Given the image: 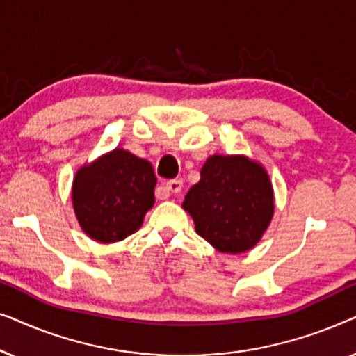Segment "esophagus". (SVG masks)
Returning <instances> with one entry per match:
<instances>
[{"mask_svg": "<svg viewBox=\"0 0 356 356\" xmlns=\"http://www.w3.org/2000/svg\"><path fill=\"white\" fill-rule=\"evenodd\" d=\"M181 188H183L181 179H170V181L165 183V189L172 194H178L179 191H181Z\"/></svg>", "mask_w": 356, "mask_h": 356, "instance_id": "obj_1", "label": "esophagus"}]
</instances>
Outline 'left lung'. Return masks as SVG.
Listing matches in <instances>:
<instances>
[{
    "label": "left lung",
    "instance_id": "obj_1",
    "mask_svg": "<svg viewBox=\"0 0 356 356\" xmlns=\"http://www.w3.org/2000/svg\"><path fill=\"white\" fill-rule=\"evenodd\" d=\"M183 209L196 233L220 252L240 254L256 246L274 216V189L266 168L245 155H212Z\"/></svg>",
    "mask_w": 356,
    "mask_h": 356
}]
</instances>
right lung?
Segmentation results:
<instances>
[{
	"instance_id": "obj_1",
	"label": "right lung",
	"mask_w": 356,
	"mask_h": 356,
	"mask_svg": "<svg viewBox=\"0 0 356 356\" xmlns=\"http://www.w3.org/2000/svg\"><path fill=\"white\" fill-rule=\"evenodd\" d=\"M157 184L150 162L115 149L77 170L72 207L87 236L115 243L138 232L154 206Z\"/></svg>"
}]
</instances>
